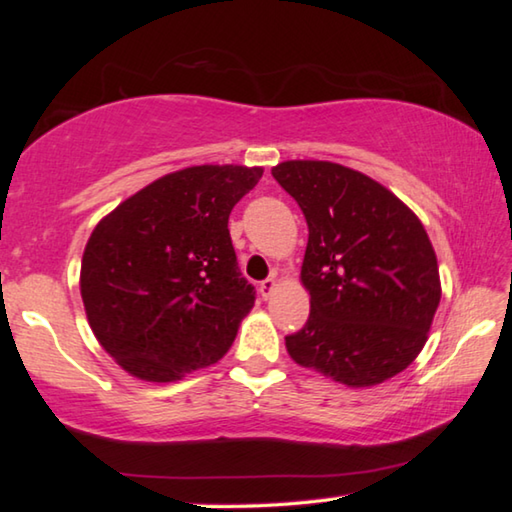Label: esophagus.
I'll return each instance as SVG.
<instances>
[{"instance_id":"esophagus-1","label":"esophagus","mask_w":512,"mask_h":512,"mask_svg":"<svg viewBox=\"0 0 512 512\" xmlns=\"http://www.w3.org/2000/svg\"><path fill=\"white\" fill-rule=\"evenodd\" d=\"M275 289H277V280H275V277H268V280H264L262 284H259V291H262L264 300L271 298Z\"/></svg>"}]
</instances>
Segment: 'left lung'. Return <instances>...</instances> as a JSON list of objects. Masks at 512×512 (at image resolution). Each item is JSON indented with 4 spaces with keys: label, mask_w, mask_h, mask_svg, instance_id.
<instances>
[{
    "label": "left lung",
    "mask_w": 512,
    "mask_h": 512,
    "mask_svg": "<svg viewBox=\"0 0 512 512\" xmlns=\"http://www.w3.org/2000/svg\"><path fill=\"white\" fill-rule=\"evenodd\" d=\"M271 173L309 228L300 280L311 309L284 339L289 357L350 388L384 384L422 352L443 296L427 230L391 189L343 164L287 160Z\"/></svg>",
    "instance_id": "obj_1"
}]
</instances>
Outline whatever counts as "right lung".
Instances as JSON below:
<instances>
[{"label": "right lung", "mask_w": 512, "mask_h": 512, "mask_svg": "<svg viewBox=\"0 0 512 512\" xmlns=\"http://www.w3.org/2000/svg\"><path fill=\"white\" fill-rule=\"evenodd\" d=\"M262 173L241 164L167 173L92 230L81 262L85 316L128 375L167 384L230 350L255 291L241 277L228 219Z\"/></svg>", "instance_id": "right-lung-1"}]
</instances>
